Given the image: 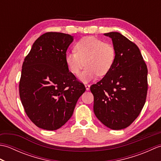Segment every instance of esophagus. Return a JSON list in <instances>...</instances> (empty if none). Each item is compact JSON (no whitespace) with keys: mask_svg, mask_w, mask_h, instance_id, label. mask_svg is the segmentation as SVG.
Returning a JSON list of instances; mask_svg holds the SVG:
<instances>
[{"mask_svg":"<svg viewBox=\"0 0 161 161\" xmlns=\"http://www.w3.org/2000/svg\"><path fill=\"white\" fill-rule=\"evenodd\" d=\"M85 88H86V91L90 90V85L89 84H85Z\"/></svg>","mask_w":161,"mask_h":161,"instance_id":"34e87169","label":"esophagus"}]
</instances>
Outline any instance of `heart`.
Here are the masks:
<instances>
[{"mask_svg":"<svg viewBox=\"0 0 161 161\" xmlns=\"http://www.w3.org/2000/svg\"><path fill=\"white\" fill-rule=\"evenodd\" d=\"M75 51L68 52L65 61L68 70L77 75L85 64L86 68L79 75L84 83L104 76L111 70L115 60V50L111 44L94 36H85L76 43Z\"/></svg>","mask_w":161,"mask_h":161,"instance_id":"heart-1","label":"heart"}]
</instances>
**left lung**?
<instances>
[{"label": "left lung", "instance_id": "1", "mask_svg": "<svg viewBox=\"0 0 161 161\" xmlns=\"http://www.w3.org/2000/svg\"><path fill=\"white\" fill-rule=\"evenodd\" d=\"M115 60L111 70L91 86L97 118L109 129L127 127L144 107L147 93V68L138 47L119 32H111Z\"/></svg>", "mask_w": 161, "mask_h": 161}]
</instances>
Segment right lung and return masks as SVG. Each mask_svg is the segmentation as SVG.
<instances>
[{
    "mask_svg": "<svg viewBox=\"0 0 161 161\" xmlns=\"http://www.w3.org/2000/svg\"><path fill=\"white\" fill-rule=\"evenodd\" d=\"M73 36L47 32L33 43L24 59L19 94L27 115L38 127L53 131L73 115L85 91L65 61Z\"/></svg>",
    "mask_w": 161,
    "mask_h": 161,
    "instance_id": "obj_1",
    "label": "right lung"
}]
</instances>
